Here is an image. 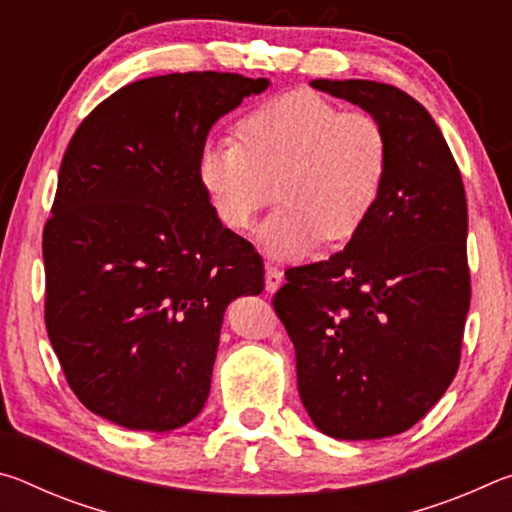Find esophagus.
Returning <instances> with one entry per match:
<instances>
[{
  "instance_id": "1",
  "label": "esophagus",
  "mask_w": 512,
  "mask_h": 512,
  "mask_svg": "<svg viewBox=\"0 0 512 512\" xmlns=\"http://www.w3.org/2000/svg\"><path fill=\"white\" fill-rule=\"evenodd\" d=\"M282 280H284V273L280 271V268L266 264V275H264L266 291H268V293H275L277 289L282 287Z\"/></svg>"
}]
</instances>
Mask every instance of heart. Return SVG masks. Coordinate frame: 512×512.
Returning a JSON list of instances; mask_svg holds the SVG:
<instances>
[{
    "label": "heart",
    "mask_w": 512,
    "mask_h": 512,
    "mask_svg": "<svg viewBox=\"0 0 512 512\" xmlns=\"http://www.w3.org/2000/svg\"><path fill=\"white\" fill-rule=\"evenodd\" d=\"M388 169L379 121L341 110L311 90L259 103L237 124V140L207 137L196 173L223 225L246 230L273 201L282 205L257 228L275 259H300L320 239L357 235L375 207Z\"/></svg>",
    "instance_id": "b5f03b06"
}]
</instances>
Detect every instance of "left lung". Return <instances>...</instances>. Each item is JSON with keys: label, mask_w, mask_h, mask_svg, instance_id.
<instances>
[{"label": "left lung", "mask_w": 512, "mask_h": 512, "mask_svg": "<svg viewBox=\"0 0 512 512\" xmlns=\"http://www.w3.org/2000/svg\"><path fill=\"white\" fill-rule=\"evenodd\" d=\"M309 85L379 121L388 169L350 244L289 268L273 307L316 429L377 440L424 418L458 370L470 309L465 189L436 121L406 92L361 79Z\"/></svg>", "instance_id": "1"}]
</instances>
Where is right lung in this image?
Segmentation results:
<instances>
[{"mask_svg": "<svg viewBox=\"0 0 512 512\" xmlns=\"http://www.w3.org/2000/svg\"><path fill=\"white\" fill-rule=\"evenodd\" d=\"M271 81L153 76L99 103L69 142L42 235L45 320L67 384L119 427L171 431L203 411L223 314L264 264L223 228L198 149Z\"/></svg>", "mask_w": 512, "mask_h": 512, "instance_id": "right-lung-1", "label": "right lung"}]
</instances>
